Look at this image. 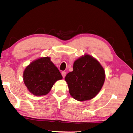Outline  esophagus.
I'll list each match as a JSON object with an SVG mask.
<instances>
[{
	"label": "esophagus",
	"instance_id": "esophagus-1",
	"mask_svg": "<svg viewBox=\"0 0 133 133\" xmlns=\"http://www.w3.org/2000/svg\"><path fill=\"white\" fill-rule=\"evenodd\" d=\"M66 73L65 71H62V76H63V78H64L65 76V75H66Z\"/></svg>",
	"mask_w": 133,
	"mask_h": 133
}]
</instances>
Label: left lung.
I'll use <instances>...</instances> for the list:
<instances>
[{"instance_id":"1","label":"left lung","mask_w":133,"mask_h":133,"mask_svg":"<svg viewBox=\"0 0 133 133\" xmlns=\"http://www.w3.org/2000/svg\"><path fill=\"white\" fill-rule=\"evenodd\" d=\"M69 93L78 101L90 100L98 94L105 81V71L93 57L85 55L74 62L73 71L65 78Z\"/></svg>"}]
</instances>
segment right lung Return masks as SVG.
I'll use <instances>...</instances> for the list:
<instances>
[{"label": "right lung", "instance_id": "obj_1", "mask_svg": "<svg viewBox=\"0 0 133 133\" xmlns=\"http://www.w3.org/2000/svg\"><path fill=\"white\" fill-rule=\"evenodd\" d=\"M62 78L49 57L35 60L25 68L23 73L24 82L28 89L37 96L47 94L54 83Z\"/></svg>", "mask_w": 133, "mask_h": 133}]
</instances>
